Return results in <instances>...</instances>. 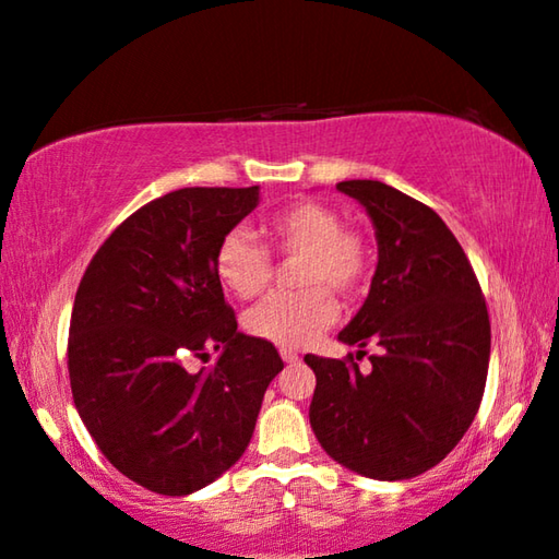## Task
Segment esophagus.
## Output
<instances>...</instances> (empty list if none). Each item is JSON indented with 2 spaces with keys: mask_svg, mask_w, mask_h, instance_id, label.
Wrapping results in <instances>:
<instances>
[{
  "mask_svg": "<svg viewBox=\"0 0 559 559\" xmlns=\"http://www.w3.org/2000/svg\"><path fill=\"white\" fill-rule=\"evenodd\" d=\"M281 359L283 361H298V352H294V349H288V347H281Z\"/></svg>",
  "mask_w": 559,
  "mask_h": 559,
  "instance_id": "obj_1",
  "label": "esophagus"
}]
</instances>
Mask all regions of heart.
<instances>
[{
	"label": "heart",
	"instance_id": "1",
	"mask_svg": "<svg viewBox=\"0 0 559 559\" xmlns=\"http://www.w3.org/2000/svg\"><path fill=\"white\" fill-rule=\"evenodd\" d=\"M276 255L296 258L294 294H273L246 313L242 324L255 340L304 347L336 319V304L326 288L352 296L372 271V250L361 235L344 230L342 217L319 202H296L263 225ZM212 271L225 294L253 298L273 276L271 258L242 230L223 235L212 255Z\"/></svg>",
	"mask_w": 559,
	"mask_h": 559
}]
</instances>
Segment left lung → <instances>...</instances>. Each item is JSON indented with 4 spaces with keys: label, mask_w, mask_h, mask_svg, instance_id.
Listing matches in <instances>:
<instances>
[{
    "label": "left lung",
    "mask_w": 559,
    "mask_h": 559,
    "mask_svg": "<svg viewBox=\"0 0 559 559\" xmlns=\"http://www.w3.org/2000/svg\"><path fill=\"white\" fill-rule=\"evenodd\" d=\"M336 190L372 219L377 269L340 342L382 352L355 359L306 355L317 374L309 420L344 468L377 481L420 476L474 423L491 355L489 311L466 253L426 204L377 179Z\"/></svg>",
    "instance_id": "obj_1"
}]
</instances>
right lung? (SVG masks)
Here are the masks:
<instances>
[{"instance_id":"obj_1","label":"right lung","mask_w":559,"mask_h":559,"mask_svg":"<svg viewBox=\"0 0 559 559\" xmlns=\"http://www.w3.org/2000/svg\"><path fill=\"white\" fill-rule=\"evenodd\" d=\"M261 187H185L116 227L78 286L68 340L73 403L100 453L131 481L187 497L246 453L276 347L238 332L212 271L223 235ZM218 352L198 373L192 358Z\"/></svg>"}]
</instances>
